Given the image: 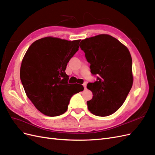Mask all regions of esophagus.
Listing matches in <instances>:
<instances>
[{"mask_svg":"<svg viewBox=\"0 0 155 155\" xmlns=\"http://www.w3.org/2000/svg\"><path fill=\"white\" fill-rule=\"evenodd\" d=\"M83 85L84 88H87V83H86V82H85V83H84L83 84Z\"/></svg>","mask_w":155,"mask_h":155,"instance_id":"esophagus-1","label":"esophagus"}]
</instances>
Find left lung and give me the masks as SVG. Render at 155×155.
Instances as JSON below:
<instances>
[{
	"mask_svg": "<svg viewBox=\"0 0 155 155\" xmlns=\"http://www.w3.org/2000/svg\"><path fill=\"white\" fill-rule=\"evenodd\" d=\"M81 49L91 64L96 81L87 84L93 94L87 102L92 114L109 116L123 105L133 86L132 58L127 48L109 35L101 34L81 41Z\"/></svg>",
	"mask_w": 155,
	"mask_h": 155,
	"instance_id": "8db88e82",
	"label": "left lung"
}]
</instances>
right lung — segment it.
I'll return each instance as SVG.
<instances>
[{"instance_id":"right-lung-1","label":"right lung","mask_w":155,"mask_h":155,"mask_svg":"<svg viewBox=\"0 0 155 155\" xmlns=\"http://www.w3.org/2000/svg\"><path fill=\"white\" fill-rule=\"evenodd\" d=\"M79 42L45 37L33 43L22 59L20 78L26 96L46 116L64 114L71 97L83 91V85L69 83L65 73Z\"/></svg>"}]
</instances>
